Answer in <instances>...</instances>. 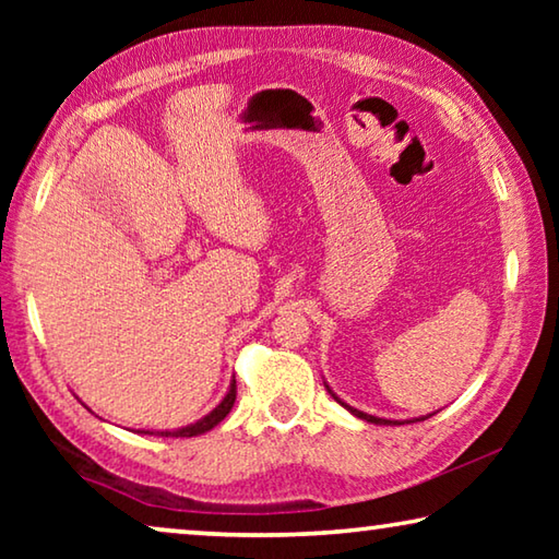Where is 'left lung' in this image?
I'll list each match as a JSON object with an SVG mask.
<instances>
[{
  "label": "left lung",
  "mask_w": 559,
  "mask_h": 559,
  "mask_svg": "<svg viewBox=\"0 0 559 559\" xmlns=\"http://www.w3.org/2000/svg\"><path fill=\"white\" fill-rule=\"evenodd\" d=\"M328 392H330V390H328ZM330 394H333V392H330ZM333 396H335V394H333ZM335 400H337V396H335ZM337 402H340V400H337ZM340 404H343L349 414H355L357 419H365V421H370V424H400V421H390V419H377V416H372V414H365V412H359V409H353V406L345 404V402H340Z\"/></svg>",
  "instance_id": "1"
}]
</instances>
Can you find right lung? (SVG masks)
<instances>
[{
  "mask_svg": "<svg viewBox=\"0 0 559 559\" xmlns=\"http://www.w3.org/2000/svg\"><path fill=\"white\" fill-rule=\"evenodd\" d=\"M236 402V380H231V386L229 392H226V396L222 400L219 406H214V409L204 416V419L189 424V427H182V429H175V431H157L159 437H197V433H204L214 429L216 424H219L226 414L231 412V406ZM143 433H153V431H143Z\"/></svg>",
  "mask_w": 559,
  "mask_h": 559,
  "instance_id": "obj_1",
  "label": "right lung"
}]
</instances>
